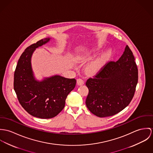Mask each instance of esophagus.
<instances>
[{
  "label": "esophagus",
  "mask_w": 153,
  "mask_h": 153,
  "mask_svg": "<svg viewBox=\"0 0 153 153\" xmlns=\"http://www.w3.org/2000/svg\"><path fill=\"white\" fill-rule=\"evenodd\" d=\"M84 81L81 79H78L77 80V84L79 85H84Z\"/></svg>",
  "instance_id": "esophagus-1"
}]
</instances>
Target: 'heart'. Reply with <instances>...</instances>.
I'll use <instances>...</instances> for the list:
<instances>
[{"label":"heart","mask_w":153,"mask_h":153,"mask_svg":"<svg viewBox=\"0 0 153 153\" xmlns=\"http://www.w3.org/2000/svg\"><path fill=\"white\" fill-rule=\"evenodd\" d=\"M102 47H96L88 51H83L78 54L76 57V60H80L82 58H83L86 53H96L102 51ZM113 55V51L111 49H108L104 52L102 53L97 57L94 59L93 61H91L86 67L85 71L88 74L93 75L100 71L105 66L108 61L110 59Z\"/></svg>","instance_id":"heart-1"}]
</instances>
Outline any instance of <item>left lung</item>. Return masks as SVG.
<instances>
[{
  "label": "left lung",
  "instance_id": "8db88e82",
  "mask_svg": "<svg viewBox=\"0 0 153 153\" xmlns=\"http://www.w3.org/2000/svg\"><path fill=\"white\" fill-rule=\"evenodd\" d=\"M135 59L127 45L117 62L108 63L85 85L88 94L85 104L91 113L99 117L113 116L131 101L138 82Z\"/></svg>",
  "mask_w": 153,
  "mask_h": 153
}]
</instances>
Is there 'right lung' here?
<instances>
[{
    "label": "right lung",
    "mask_w": 153,
    "mask_h": 153,
    "mask_svg": "<svg viewBox=\"0 0 153 153\" xmlns=\"http://www.w3.org/2000/svg\"><path fill=\"white\" fill-rule=\"evenodd\" d=\"M51 39H42L27 47L20 56L14 74V90L20 104L29 114L40 119L56 116L65 107L67 96L76 84L74 79L59 75L41 81L36 79L31 63L33 53Z\"/></svg>",
    "instance_id": "add662e5"
}]
</instances>
